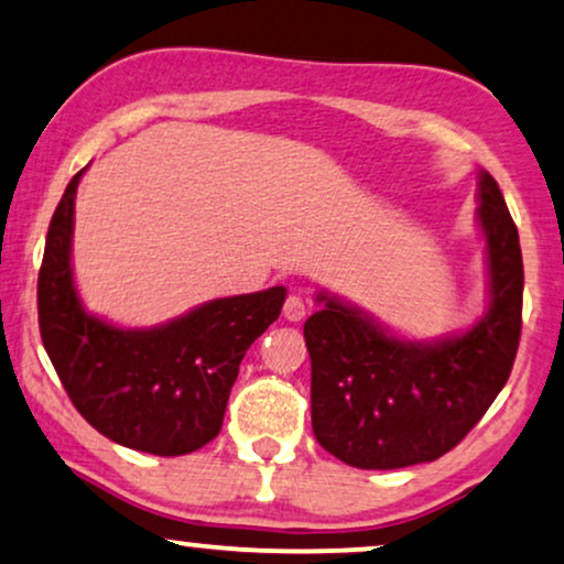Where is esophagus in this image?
<instances>
[{
    "label": "esophagus",
    "instance_id": "34e87169",
    "mask_svg": "<svg viewBox=\"0 0 564 564\" xmlns=\"http://www.w3.org/2000/svg\"><path fill=\"white\" fill-rule=\"evenodd\" d=\"M304 314H306L304 299L291 294V296L286 299V304H283V317H286L289 322H302Z\"/></svg>",
    "mask_w": 564,
    "mask_h": 564
}]
</instances>
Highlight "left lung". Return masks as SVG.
<instances>
[{
    "label": "left lung",
    "mask_w": 564,
    "mask_h": 564,
    "mask_svg": "<svg viewBox=\"0 0 564 564\" xmlns=\"http://www.w3.org/2000/svg\"><path fill=\"white\" fill-rule=\"evenodd\" d=\"M477 221L487 242L490 306L467 333L404 340L319 291L304 325L312 427L319 446L358 469L435 462L479 423L506 387L521 340L518 229L490 172H479Z\"/></svg>",
    "instance_id": "obj_1"
}]
</instances>
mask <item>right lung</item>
<instances>
[{"instance_id": "1", "label": "right lung", "mask_w": 564, "mask_h": 564, "mask_svg": "<svg viewBox=\"0 0 564 564\" xmlns=\"http://www.w3.org/2000/svg\"><path fill=\"white\" fill-rule=\"evenodd\" d=\"M85 170L58 200L37 273L43 348L74 408L105 438L156 456L191 454L219 435L239 364L278 319L286 289L214 299L149 329L95 317L72 273L74 198Z\"/></svg>"}]
</instances>
